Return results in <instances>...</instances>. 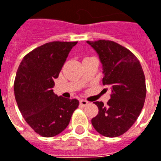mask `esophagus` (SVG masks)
<instances>
[{
  "mask_svg": "<svg viewBox=\"0 0 161 161\" xmlns=\"http://www.w3.org/2000/svg\"><path fill=\"white\" fill-rule=\"evenodd\" d=\"M88 101L87 100H85V99H80V105L82 107H86L87 105H88Z\"/></svg>",
  "mask_w": 161,
  "mask_h": 161,
  "instance_id": "34e87169",
  "label": "esophagus"
}]
</instances>
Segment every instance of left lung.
Returning a JSON list of instances; mask_svg holds the SVG:
<instances>
[{
  "label": "left lung",
  "mask_w": 161,
  "mask_h": 161,
  "mask_svg": "<svg viewBox=\"0 0 161 161\" xmlns=\"http://www.w3.org/2000/svg\"><path fill=\"white\" fill-rule=\"evenodd\" d=\"M87 43L102 63L103 85L112 90L107 107L101 101L94 102L99 113L92 119V124L104 136H119L135 123L144 107L145 74L135 54L116 42L99 39Z\"/></svg>",
  "instance_id": "8db88e82"
}]
</instances>
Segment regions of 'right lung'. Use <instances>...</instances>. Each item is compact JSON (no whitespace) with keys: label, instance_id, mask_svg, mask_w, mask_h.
<instances>
[{"label":"right lung","instance_id":"right-lung-1","mask_svg":"<svg viewBox=\"0 0 161 161\" xmlns=\"http://www.w3.org/2000/svg\"><path fill=\"white\" fill-rule=\"evenodd\" d=\"M76 43L44 44L26 54L16 71L14 92L18 108L31 128L45 137L64 130L78 108L77 99L58 97L52 90L54 78Z\"/></svg>","mask_w":161,"mask_h":161}]
</instances>
